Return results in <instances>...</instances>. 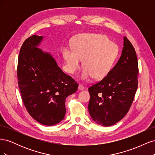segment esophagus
Masks as SVG:
<instances>
[{
    "label": "esophagus",
    "mask_w": 155,
    "mask_h": 155,
    "mask_svg": "<svg viewBox=\"0 0 155 155\" xmlns=\"http://www.w3.org/2000/svg\"><path fill=\"white\" fill-rule=\"evenodd\" d=\"M78 89H79V90H83V89H84V87L81 85V84H79V86H78Z\"/></svg>",
    "instance_id": "esophagus-1"
}]
</instances>
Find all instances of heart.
Wrapping results in <instances>:
<instances>
[{
	"instance_id": "1",
	"label": "heart",
	"mask_w": 155,
	"mask_h": 155,
	"mask_svg": "<svg viewBox=\"0 0 155 155\" xmlns=\"http://www.w3.org/2000/svg\"><path fill=\"white\" fill-rule=\"evenodd\" d=\"M62 54L68 73H76L83 59L85 68L81 78L101 79L110 70L118 56V47L105 35L87 34L78 36L74 41V48L64 47Z\"/></svg>"
}]
</instances>
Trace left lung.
<instances>
[{
  "label": "left lung",
  "instance_id": "8db88e82",
  "mask_svg": "<svg viewBox=\"0 0 155 155\" xmlns=\"http://www.w3.org/2000/svg\"><path fill=\"white\" fill-rule=\"evenodd\" d=\"M118 63L101 80L88 88V109L101 126L118 122L127 113L138 88V63L134 48L126 37Z\"/></svg>",
  "mask_w": 155,
  "mask_h": 155
}]
</instances>
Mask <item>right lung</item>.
<instances>
[{
	"label": "right lung",
	"instance_id": "right-lung-1",
	"mask_svg": "<svg viewBox=\"0 0 155 155\" xmlns=\"http://www.w3.org/2000/svg\"><path fill=\"white\" fill-rule=\"evenodd\" d=\"M43 36L32 35L23 43L18 58V85L23 104L33 118L45 125L63 120L65 100L78 84L64 74L52 56L37 46Z\"/></svg>",
	"mask_w": 155,
	"mask_h": 155
}]
</instances>
